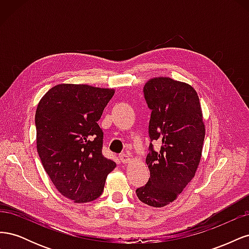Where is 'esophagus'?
Returning a JSON list of instances; mask_svg holds the SVG:
<instances>
[{"mask_svg": "<svg viewBox=\"0 0 249 249\" xmlns=\"http://www.w3.org/2000/svg\"><path fill=\"white\" fill-rule=\"evenodd\" d=\"M119 159L123 163H127L130 161V156L127 154H120L119 155Z\"/></svg>", "mask_w": 249, "mask_h": 249, "instance_id": "obj_1", "label": "esophagus"}]
</instances>
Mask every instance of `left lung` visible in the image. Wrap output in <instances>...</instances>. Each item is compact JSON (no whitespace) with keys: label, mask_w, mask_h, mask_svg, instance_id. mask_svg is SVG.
<instances>
[{"label":"left lung","mask_w":249,"mask_h":249,"mask_svg":"<svg viewBox=\"0 0 249 249\" xmlns=\"http://www.w3.org/2000/svg\"><path fill=\"white\" fill-rule=\"evenodd\" d=\"M147 107L148 182L138 189L145 205L161 208L175 200L193 178L201 157L205 124L196 91L170 78H155L143 87ZM159 142L160 151L152 143Z\"/></svg>","instance_id":"1"}]
</instances>
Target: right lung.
Listing matches in <instances>:
<instances>
[{"label":"right lung","instance_id":"obj_1","mask_svg":"<svg viewBox=\"0 0 249 249\" xmlns=\"http://www.w3.org/2000/svg\"><path fill=\"white\" fill-rule=\"evenodd\" d=\"M114 90L59 84L40 100L35 114L37 152L63 196L88 202L101 196L116 163L104 157L97 122Z\"/></svg>","mask_w":249,"mask_h":249}]
</instances>
